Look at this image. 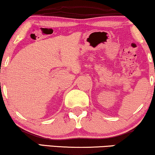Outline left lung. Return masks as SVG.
Masks as SVG:
<instances>
[{
    "label": "left lung",
    "mask_w": 155,
    "mask_h": 155,
    "mask_svg": "<svg viewBox=\"0 0 155 155\" xmlns=\"http://www.w3.org/2000/svg\"><path fill=\"white\" fill-rule=\"evenodd\" d=\"M154 85H155V84H154Z\"/></svg>",
    "instance_id": "8db88e82"
}]
</instances>
